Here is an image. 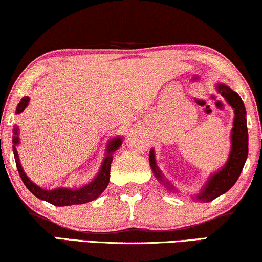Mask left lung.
<instances>
[{
	"label": "left lung",
	"mask_w": 262,
	"mask_h": 262,
	"mask_svg": "<svg viewBox=\"0 0 262 262\" xmlns=\"http://www.w3.org/2000/svg\"><path fill=\"white\" fill-rule=\"evenodd\" d=\"M216 91L220 93L227 101V104L233 108L234 118H233V127L231 129V151L228 155V158L224 167H221L219 170L211 173L208 177L207 183L202 187V190L194 196H190L192 200L200 202H211L221 194L226 193L231 187L236 184V181L239 178L246 164L248 157V128H247V111L244 107L243 101L237 92L231 89L228 85L224 83H216ZM148 161H150V167L154 173L155 178L168 191L179 193L177 187L173 183H170L164 174L162 173L158 165L156 164L155 150L151 148L150 155H148Z\"/></svg>",
	"instance_id": "obj_1"
}]
</instances>
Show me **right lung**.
<instances>
[{
	"label": "right lung",
	"mask_w": 262,
	"mask_h": 262,
	"mask_svg": "<svg viewBox=\"0 0 262 262\" xmlns=\"http://www.w3.org/2000/svg\"><path fill=\"white\" fill-rule=\"evenodd\" d=\"M30 98L24 97L20 100V102L16 106L15 114H20L29 105ZM13 152H14V158L16 168H18L19 175H20L23 183L25 184V186L29 188V191L31 193H34L36 197L39 200L48 202L53 205H57V207H66V205H74V204H84L87 202H92L100 196L102 192L105 191V188L107 187L108 181H110V169H111V163L114 160V152L118 150L123 141V137L118 135V137L112 138L110 141L107 142L106 148H105V157L101 162L100 169H99L98 174L95 175L94 179L91 183L83 185V186L78 188H69V187H58L53 188V190H46V188L39 187L38 185L32 183L30 180L28 175L25 174L24 169H23L20 160H19L18 151H16V146L20 144V138H19V128L18 125H14L13 129Z\"/></svg>",
	"instance_id": "add662e5"
}]
</instances>
